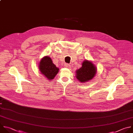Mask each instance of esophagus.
Segmentation results:
<instances>
[{"label":"esophagus","mask_w":133,"mask_h":133,"mask_svg":"<svg viewBox=\"0 0 133 133\" xmlns=\"http://www.w3.org/2000/svg\"><path fill=\"white\" fill-rule=\"evenodd\" d=\"M64 66H65V68H70V65L69 64L65 63V64H64Z\"/></svg>","instance_id":"esophagus-1"}]
</instances>
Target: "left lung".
<instances>
[{"label":"left lung","mask_w":133,"mask_h":133,"mask_svg":"<svg viewBox=\"0 0 133 133\" xmlns=\"http://www.w3.org/2000/svg\"><path fill=\"white\" fill-rule=\"evenodd\" d=\"M96 71V66L92 62L85 60L82 67L76 71V77L79 82L85 83L94 77Z\"/></svg>","instance_id":"left-lung-1"}]
</instances>
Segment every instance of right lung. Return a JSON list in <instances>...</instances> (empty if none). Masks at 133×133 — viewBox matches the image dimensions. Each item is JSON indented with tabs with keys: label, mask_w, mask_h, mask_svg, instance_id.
<instances>
[{
	"label": "right lung",
	"mask_w": 133,
	"mask_h": 133,
	"mask_svg": "<svg viewBox=\"0 0 133 133\" xmlns=\"http://www.w3.org/2000/svg\"><path fill=\"white\" fill-rule=\"evenodd\" d=\"M39 69L41 73L50 81L54 78L59 72V68L52 62L49 56L43 57L39 62Z\"/></svg>",
	"instance_id": "add662e5"
}]
</instances>
